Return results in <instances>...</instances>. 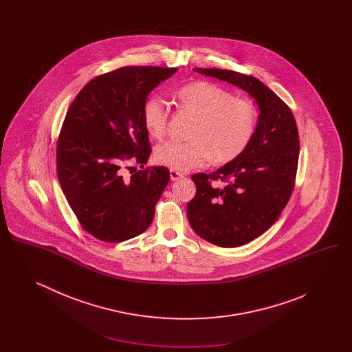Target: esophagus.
Wrapping results in <instances>:
<instances>
[{
    "label": "esophagus",
    "mask_w": 352,
    "mask_h": 352,
    "mask_svg": "<svg viewBox=\"0 0 352 352\" xmlns=\"http://www.w3.org/2000/svg\"><path fill=\"white\" fill-rule=\"evenodd\" d=\"M181 178H184V174H182V173L170 168V179H171V181H178V179H181Z\"/></svg>",
    "instance_id": "obj_1"
}]
</instances>
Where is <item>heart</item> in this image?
<instances>
[{"instance_id": "1", "label": "heart", "mask_w": 352, "mask_h": 352, "mask_svg": "<svg viewBox=\"0 0 352 352\" xmlns=\"http://www.w3.org/2000/svg\"><path fill=\"white\" fill-rule=\"evenodd\" d=\"M175 99L181 111L195 118L188 142L168 141L155 148V161L177 171L201 168L210 160L226 165L237 160L251 145L258 124L254 104L237 99L228 89L198 80L178 89ZM142 121L153 138H162L168 124L165 101L149 98L142 105Z\"/></svg>"}]
</instances>
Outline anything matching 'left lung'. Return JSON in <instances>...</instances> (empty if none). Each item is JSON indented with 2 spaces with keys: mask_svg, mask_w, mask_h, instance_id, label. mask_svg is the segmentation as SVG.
Returning <instances> with one entry per match:
<instances>
[{
  "mask_svg": "<svg viewBox=\"0 0 352 352\" xmlns=\"http://www.w3.org/2000/svg\"><path fill=\"white\" fill-rule=\"evenodd\" d=\"M194 69L248 92L260 109L250 148L211 174H194L197 194L187 204L195 234L219 247H240L272 227L290 199L300 155L296 118L284 101L253 76L219 68ZM214 180L226 184L215 186Z\"/></svg>",
  "mask_w": 352,
  "mask_h": 352,
  "instance_id": "obj_1",
  "label": "left lung"
}]
</instances>
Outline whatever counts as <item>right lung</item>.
Masks as SVG:
<instances>
[{"instance_id": "obj_1", "label": "right lung", "mask_w": 352, "mask_h": 352, "mask_svg": "<svg viewBox=\"0 0 352 352\" xmlns=\"http://www.w3.org/2000/svg\"><path fill=\"white\" fill-rule=\"evenodd\" d=\"M178 68L131 66L85 84L68 108L56 145V171L68 204L89 234L121 243L146 231L170 181L166 168L121 175L126 160L151 155L142 105Z\"/></svg>"}]
</instances>
